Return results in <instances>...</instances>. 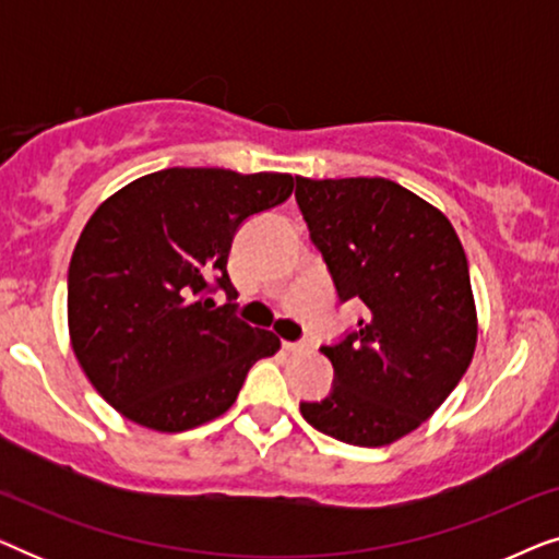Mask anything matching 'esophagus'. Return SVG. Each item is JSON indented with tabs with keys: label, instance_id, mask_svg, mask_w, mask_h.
<instances>
[{
	"label": "esophagus",
	"instance_id": "1",
	"mask_svg": "<svg viewBox=\"0 0 559 559\" xmlns=\"http://www.w3.org/2000/svg\"><path fill=\"white\" fill-rule=\"evenodd\" d=\"M282 346H285V350H289V354H300V350L310 348V341H285Z\"/></svg>",
	"mask_w": 559,
	"mask_h": 559
}]
</instances>
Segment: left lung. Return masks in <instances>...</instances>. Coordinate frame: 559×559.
Instances as JSON below:
<instances>
[{
  "instance_id": "left-lung-1",
  "label": "left lung",
  "mask_w": 559,
  "mask_h": 559,
  "mask_svg": "<svg viewBox=\"0 0 559 559\" xmlns=\"http://www.w3.org/2000/svg\"><path fill=\"white\" fill-rule=\"evenodd\" d=\"M310 239L343 302L366 318L335 346L325 400L302 402L316 430L381 448L417 430L463 379L478 341L468 259L445 213L386 178H297Z\"/></svg>"
}]
</instances>
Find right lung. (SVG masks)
I'll use <instances>...</instances> for the list:
<instances>
[{"mask_svg":"<svg viewBox=\"0 0 559 559\" xmlns=\"http://www.w3.org/2000/svg\"><path fill=\"white\" fill-rule=\"evenodd\" d=\"M287 173L167 167L94 211L68 266V333L83 373L119 415L182 432L224 415L280 338L236 318V228L293 195Z\"/></svg>","mask_w":559,"mask_h":559,"instance_id":"1","label":"right lung"}]
</instances>
